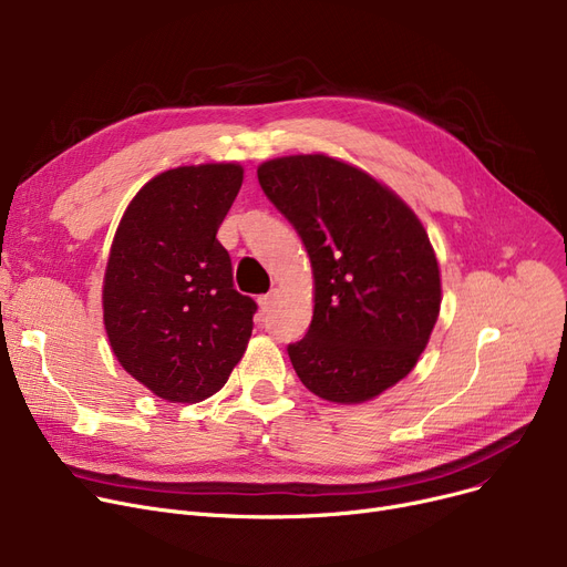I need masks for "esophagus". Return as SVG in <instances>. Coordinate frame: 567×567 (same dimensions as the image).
I'll return each instance as SVG.
<instances>
[{"label": "esophagus", "instance_id": "esophagus-1", "mask_svg": "<svg viewBox=\"0 0 567 567\" xmlns=\"http://www.w3.org/2000/svg\"><path fill=\"white\" fill-rule=\"evenodd\" d=\"M278 299H280V289H271L268 293L259 296V308H261L264 312H268V310H271V308L278 303Z\"/></svg>", "mask_w": 567, "mask_h": 567}]
</instances>
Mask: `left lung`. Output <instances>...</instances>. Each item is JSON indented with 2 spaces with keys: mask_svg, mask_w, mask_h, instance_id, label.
<instances>
[{
  "mask_svg": "<svg viewBox=\"0 0 567 567\" xmlns=\"http://www.w3.org/2000/svg\"><path fill=\"white\" fill-rule=\"evenodd\" d=\"M257 178L312 264V323L287 347L296 374L329 402L377 398L419 363L439 317L425 227L391 188L323 154L266 161Z\"/></svg>",
  "mask_w": 567,
  "mask_h": 567,
  "instance_id": "obj_1",
  "label": "left lung"
}]
</instances>
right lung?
I'll use <instances>...</instances> for the list:
<instances>
[{"mask_svg": "<svg viewBox=\"0 0 567 567\" xmlns=\"http://www.w3.org/2000/svg\"><path fill=\"white\" fill-rule=\"evenodd\" d=\"M244 184L236 163L154 176L116 227L103 321L122 368L169 402L218 393L241 361L257 303L238 293L216 238Z\"/></svg>", "mask_w": 567, "mask_h": 567, "instance_id": "obj_1", "label": "right lung"}]
</instances>
